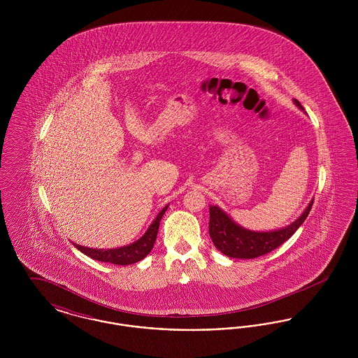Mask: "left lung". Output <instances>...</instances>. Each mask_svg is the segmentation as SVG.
<instances>
[{
	"label": "left lung",
	"mask_w": 358,
	"mask_h": 358,
	"mask_svg": "<svg viewBox=\"0 0 358 358\" xmlns=\"http://www.w3.org/2000/svg\"><path fill=\"white\" fill-rule=\"evenodd\" d=\"M294 102L301 110H305L296 99ZM313 201L296 222L289 224L283 229L273 232H254L244 229L232 222L219 206H209V236L216 248L229 257L254 259L257 256L266 255L276 250L295 234V231L306 220Z\"/></svg>",
	"instance_id": "1"
}]
</instances>
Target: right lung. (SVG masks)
Segmentation results:
<instances>
[{
    "label": "right lung",
    "instance_id": "add662e5",
    "mask_svg": "<svg viewBox=\"0 0 358 358\" xmlns=\"http://www.w3.org/2000/svg\"><path fill=\"white\" fill-rule=\"evenodd\" d=\"M166 209H168V205L158 213V216L155 217L153 224L149 227L146 234L130 245L114 248V250H94V248H87V247H82L78 244H73V245L80 252L92 257L94 260H99L104 263H113L117 266L133 264V263L142 260L143 257H146V255L153 250L154 243H155L157 234H158V228H159V222H161L164 213L166 212Z\"/></svg>",
    "mask_w": 358,
    "mask_h": 358
}]
</instances>
